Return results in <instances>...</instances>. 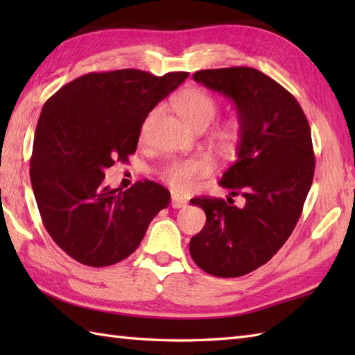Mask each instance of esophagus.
Wrapping results in <instances>:
<instances>
[{"label":"esophagus","instance_id":"1","mask_svg":"<svg viewBox=\"0 0 355 355\" xmlns=\"http://www.w3.org/2000/svg\"><path fill=\"white\" fill-rule=\"evenodd\" d=\"M187 205V201L183 198V197H180V195H172V200H171V206L173 207V209H180V207H184Z\"/></svg>","mask_w":355,"mask_h":355}]
</instances>
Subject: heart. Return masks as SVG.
<instances>
[{
  "mask_svg": "<svg viewBox=\"0 0 355 355\" xmlns=\"http://www.w3.org/2000/svg\"><path fill=\"white\" fill-rule=\"evenodd\" d=\"M173 110L183 122L195 131H205L214 122L218 112V102L212 94L198 87H187L182 89L172 101ZM160 114V108L148 112L140 126V139L145 140L153 130L155 120ZM243 125L238 119H224L210 134V143L218 154L232 155L238 149ZM212 172V164L205 157H191L183 160H172L162 169L163 182L168 183L175 192L191 191L198 180L207 177Z\"/></svg>",
  "mask_w": 355,
  "mask_h": 355,
  "instance_id": "b5f03b06",
  "label": "heart"
}]
</instances>
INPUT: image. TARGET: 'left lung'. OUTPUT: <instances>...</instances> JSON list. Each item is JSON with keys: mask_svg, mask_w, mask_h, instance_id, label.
Segmentation results:
<instances>
[{"mask_svg": "<svg viewBox=\"0 0 355 355\" xmlns=\"http://www.w3.org/2000/svg\"><path fill=\"white\" fill-rule=\"evenodd\" d=\"M193 80L236 105L243 135L220 184L245 202L192 198L206 212V225L189 252L209 275L244 276L273 258L302 215L315 166L311 130L296 97L252 67L200 70Z\"/></svg>", "mask_w": 355, "mask_h": 355, "instance_id": "obj_1", "label": "left lung"}]
</instances>
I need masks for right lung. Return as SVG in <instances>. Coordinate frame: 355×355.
I'll return each instance as SVG.
<instances>
[{
	"mask_svg": "<svg viewBox=\"0 0 355 355\" xmlns=\"http://www.w3.org/2000/svg\"><path fill=\"white\" fill-rule=\"evenodd\" d=\"M189 76L125 69L88 73L44 103L30 180L51 239L84 266L107 267L135 252L171 193L150 180L128 191L103 184L105 169L137 149L148 112Z\"/></svg>",
	"mask_w": 355,
	"mask_h": 355,
	"instance_id": "1",
	"label": "right lung"
}]
</instances>
